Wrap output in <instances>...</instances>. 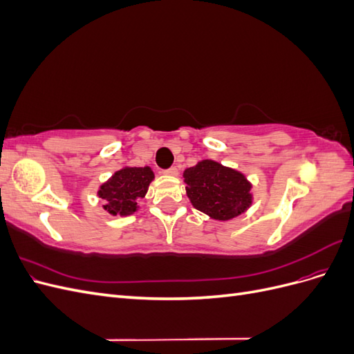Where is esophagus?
I'll use <instances>...</instances> for the list:
<instances>
[{"mask_svg":"<svg viewBox=\"0 0 354 354\" xmlns=\"http://www.w3.org/2000/svg\"><path fill=\"white\" fill-rule=\"evenodd\" d=\"M164 173H165L167 176H173V177H176V176H178V169H177L176 167H171V168L165 169Z\"/></svg>","mask_w":354,"mask_h":354,"instance_id":"esophagus-1","label":"esophagus"}]
</instances>
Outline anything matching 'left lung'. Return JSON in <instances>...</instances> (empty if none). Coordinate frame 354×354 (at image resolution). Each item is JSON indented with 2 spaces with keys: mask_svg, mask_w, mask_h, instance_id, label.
I'll return each mask as SVG.
<instances>
[{
  "mask_svg": "<svg viewBox=\"0 0 354 354\" xmlns=\"http://www.w3.org/2000/svg\"><path fill=\"white\" fill-rule=\"evenodd\" d=\"M192 205L214 220H232L251 207V183L239 171L216 160H201L185 173Z\"/></svg>",
  "mask_w": 354,
  "mask_h": 354,
  "instance_id": "left-lung-1",
  "label": "left lung"
}]
</instances>
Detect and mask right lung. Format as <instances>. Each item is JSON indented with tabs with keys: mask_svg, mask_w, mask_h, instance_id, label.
Segmentation results:
<instances>
[{
	"mask_svg": "<svg viewBox=\"0 0 354 354\" xmlns=\"http://www.w3.org/2000/svg\"><path fill=\"white\" fill-rule=\"evenodd\" d=\"M155 174L151 167H124L103 183L97 192L103 208L112 216H130L137 211V199L145 198Z\"/></svg>",
	"mask_w": 354,
	"mask_h": 354,
	"instance_id": "obj_1",
	"label": "right lung"
}]
</instances>
